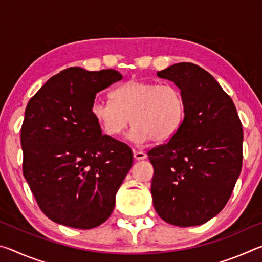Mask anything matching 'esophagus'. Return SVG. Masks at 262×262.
I'll use <instances>...</instances> for the list:
<instances>
[{"instance_id":"34e87169","label":"esophagus","mask_w":262,"mask_h":262,"mask_svg":"<svg viewBox=\"0 0 262 262\" xmlns=\"http://www.w3.org/2000/svg\"><path fill=\"white\" fill-rule=\"evenodd\" d=\"M134 158L137 159V161H142V159L147 158V154L141 151V150H134Z\"/></svg>"}]
</instances>
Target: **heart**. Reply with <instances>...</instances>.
Returning a JSON list of instances; mask_svg holds the SVG:
<instances>
[{
	"instance_id": "1",
	"label": "heart",
	"mask_w": 262,
	"mask_h": 262,
	"mask_svg": "<svg viewBox=\"0 0 262 262\" xmlns=\"http://www.w3.org/2000/svg\"><path fill=\"white\" fill-rule=\"evenodd\" d=\"M111 100L96 98L91 104L92 118L110 136H118L132 122L135 142H162L173 136L185 115V98L171 83L129 79L115 88Z\"/></svg>"
}]
</instances>
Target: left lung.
<instances>
[{
	"instance_id": "8db88e82",
	"label": "left lung",
	"mask_w": 262,
	"mask_h": 262,
	"mask_svg": "<svg viewBox=\"0 0 262 262\" xmlns=\"http://www.w3.org/2000/svg\"><path fill=\"white\" fill-rule=\"evenodd\" d=\"M185 98L183 123L148 151L157 214L177 227L206 223L227 205L243 163V128L236 106L211 75L189 62L158 72Z\"/></svg>"
}]
</instances>
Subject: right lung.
I'll return each instance as SVG.
<instances>
[{
    "label": "right lung",
    "instance_id": "add662e5",
    "mask_svg": "<svg viewBox=\"0 0 262 262\" xmlns=\"http://www.w3.org/2000/svg\"><path fill=\"white\" fill-rule=\"evenodd\" d=\"M120 79L113 69L72 67L48 79L26 106L23 174L39 208L55 223L86 230L112 214L133 151L101 134L90 108L97 92Z\"/></svg>",
    "mask_w": 262,
    "mask_h": 262
}]
</instances>
